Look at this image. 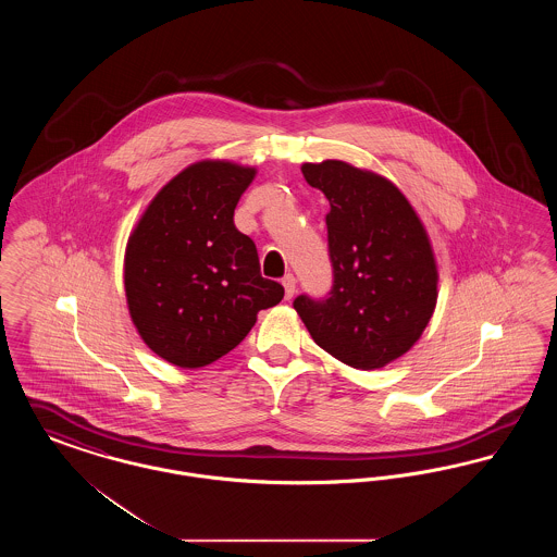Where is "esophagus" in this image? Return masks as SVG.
<instances>
[{
  "mask_svg": "<svg viewBox=\"0 0 557 557\" xmlns=\"http://www.w3.org/2000/svg\"><path fill=\"white\" fill-rule=\"evenodd\" d=\"M282 284H284V290H286V298L290 300L292 296H294V292H296V277H294L292 273H288V275H284Z\"/></svg>",
  "mask_w": 557,
  "mask_h": 557,
  "instance_id": "esophagus-1",
  "label": "esophagus"
}]
</instances>
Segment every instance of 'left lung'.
Masks as SVG:
<instances>
[{
    "instance_id": "left-lung-1",
    "label": "left lung",
    "mask_w": 557,
    "mask_h": 557,
    "mask_svg": "<svg viewBox=\"0 0 557 557\" xmlns=\"http://www.w3.org/2000/svg\"><path fill=\"white\" fill-rule=\"evenodd\" d=\"M325 214L334 286L298 296L294 309L325 352L355 370H380L420 341L438 298L424 223L393 182L345 160L305 162Z\"/></svg>"
}]
</instances>
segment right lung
Wrapping results in <instances>:
<instances>
[{"instance_id": "add662e5", "label": "right lung", "mask_w": 557, "mask_h": 557, "mask_svg": "<svg viewBox=\"0 0 557 557\" xmlns=\"http://www.w3.org/2000/svg\"><path fill=\"white\" fill-rule=\"evenodd\" d=\"M255 166L200 160L152 198L125 248V296L141 341L164 361L205 368L284 298L261 275L255 242L234 225Z\"/></svg>"}]
</instances>
